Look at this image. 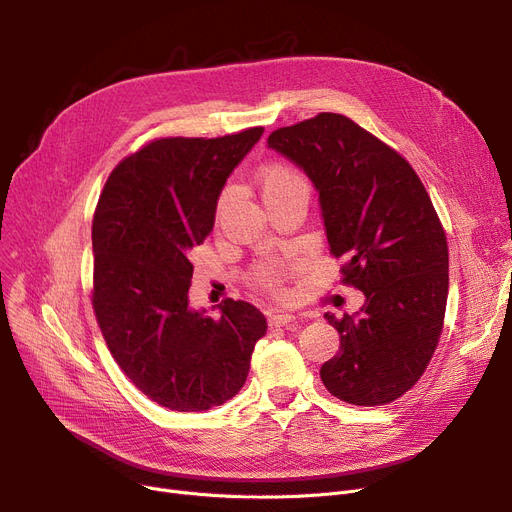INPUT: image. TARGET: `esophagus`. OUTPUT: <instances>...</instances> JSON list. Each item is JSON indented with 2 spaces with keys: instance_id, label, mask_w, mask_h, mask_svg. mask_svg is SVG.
<instances>
[{
  "instance_id": "esophagus-1",
  "label": "esophagus",
  "mask_w": 512,
  "mask_h": 512,
  "mask_svg": "<svg viewBox=\"0 0 512 512\" xmlns=\"http://www.w3.org/2000/svg\"><path fill=\"white\" fill-rule=\"evenodd\" d=\"M270 326H284V328L297 326V317L290 313H276V315H270Z\"/></svg>"
}]
</instances>
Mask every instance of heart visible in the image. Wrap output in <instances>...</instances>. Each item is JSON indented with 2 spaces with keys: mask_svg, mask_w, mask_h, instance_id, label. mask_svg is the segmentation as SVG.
Instances as JSON below:
<instances>
[{
  "mask_svg": "<svg viewBox=\"0 0 512 512\" xmlns=\"http://www.w3.org/2000/svg\"><path fill=\"white\" fill-rule=\"evenodd\" d=\"M257 184L261 188V195H263L265 203L294 191V188L307 186L305 178L299 172H294L286 164H267V166L259 168L257 170ZM232 195H234V188L226 186L222 195H220V201H218V211H224L228 207ZM278 282H280V278L274 272L265 276V284L270 288H278Z\"/></svg>",
  "mask_w": 512,
  "mask_h": 512,
  "instance_id": "obj_1",
  "label": "heart"
}]
</instances>
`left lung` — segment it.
Returning <instances> with one entry per match:
<instances>
[{"label": "left lung", "instance_id": "1", "mask_svg": "<svg viewBox=\"0 0 512 512\" xmlns=\"http://www.w3.org/2000/svg\"><path fill=\"white\" fill-rule=\"evenodd\" d=\"M319 193L330 253L363 307L338 319V353L321 365L336 398L378 407L411 390L432 361L448 299V245L409 161L342 114L278 128L267 139Z\"/></svg>", "mask_w": 512, "mask_h": 512}]
</instances>
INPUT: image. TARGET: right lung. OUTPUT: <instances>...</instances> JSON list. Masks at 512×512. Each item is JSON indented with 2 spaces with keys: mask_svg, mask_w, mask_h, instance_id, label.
<instances>
[{
  "mask_svg": "<svg viewBox=\"0 0 512 512\" xmlns=\"http://www.w3.org/2000/svg\"><path fill=\"white\" fill-rule=\"evenodd\" d=\"M263 128L218 139H157L107 178L93 215V309L112 357L170 411L220 407L245 386L263 313L228 299L213 319L188 305L193 247L222 188Z\"/></svg>",
  "mask_w": 512,
  "mask_h": 512,
  "instance_id": "add662e5",
  "label": "right lung"
}]
</instances>
